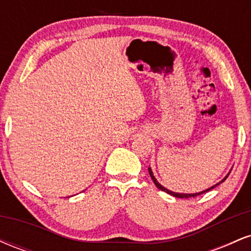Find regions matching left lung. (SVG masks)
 <instances>
[{
  "label": "left lung",
  "mask_w": 251,
  "mask_h": 251,
  "mask_svg": "<svg viewBox=\"0 0 251 251\" xmlns=\"http://www.w3.org/2000/svg\"><path fill=\"white\" fill-rule=\"evenodd\" d=\"M149 174H150V176H151L152 180H153V183L155 184V186H157L158 189H160V190H162V191H164V192H168L169 195H171V196H175V197H177V198H190V197H196V196H200V195H201V194H205V192H208V191H210V190H212V189H214V188H216V186H217L218 184H221L222 181H224V180H226L227 176H229V175H227L226 177L224 178L223 180L220 181V183H218V184H216V185H214V186H211V188H209V189L204 190V191H201V192H196V194H177V192L170 191V190H168V189H166V188H164V186L160 185V184L158 183V181H157V179H155V178H154V176H153V172H152L151 168H149Z\"/></svg>",
  "instance_id": "8db88e82"
}]
</instances>
